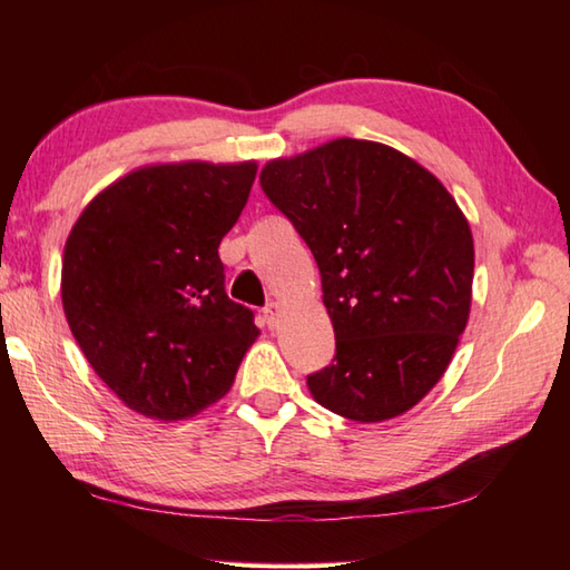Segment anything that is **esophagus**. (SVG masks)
I'll return each instance as SVG.
<instances>
[{
    "label": "esophagus",
    "instance_id": "34e87169",
    "mask_svg": "<svg viewBox=\"0 0 570 570\" xmlns=\"http://www.w3.org/2000/svg\"><path fill=\"white\" fill-rule=\"evenodd\" d=\"M264 316H266L268 330H274V326L278 324V316H282V304H278V302H268V304L264 306Z\"/></svg>",
    "mask_w": 570,
    "mask_h": 570
}]
</instances>
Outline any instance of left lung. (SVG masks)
Masks as SVG:
<instances>
[{
	"label": "left lung",
	"instance_id": "left-lung-1",
	"mask_svg": "<svg viewBox=\"0 0 570 570\" xmlns=\"http://www.w3.org/2000/svg\"><path fill=\"white\" fill-rule=\"evenodd\" d=\"M258 180L322 274L336 354L308 392L354 422L400 417L440 382L468 326L465 214L428 168L374 140L268 160Z\"/></svg>",
	"mask_w": 570,
	"mask_h": 570
}]
</instances>
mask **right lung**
<instances>
[{"label":"right lung","mask_w":570,"mask_h":570,"mask_svg":"<svg viewBox=\"0 0 570 570\" xmlns=\"http://www.w3.org/2000/svg\"><path fill=\"white\" fill-rule=\"evenodd\" d=\"M256 170V160L142 166L75 220L62 308L85 360L125 407L188 420L234 384L258 326L226 296L218 246Z\"/></svg>","instance_id":"obj_1"}]
</instances>
